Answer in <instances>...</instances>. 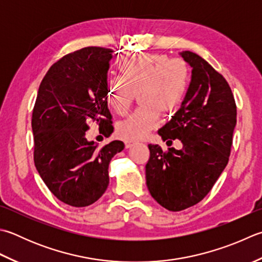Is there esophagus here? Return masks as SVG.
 Here are the masks:
<instances>
[{"label": "esophagus", "mask_w": 262, "mask_h": 262, "mask_svg": "<svg viewBox=\"0 0 262 262\" xmlns=\"http://www.w3.org/2000/svg\"><path fill=\"white\" fill-rule=\"evenodd\" d=\"M134 144H135V143L133 142V141H125V147H126V148H129V147H132Z\"/></svg>", "instance_id": "obj_1"}]
</instances>
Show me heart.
<instances>
[{
    "instance_id": "obj_1",
    "label": "heart",
    "mask_w": 262,
    "mask_h": 262,
    "mask_svg": "<svg viewBox=\"0 0 262 262\" xmlns=\"http://www.w3.org/2000/svg\"><path fill=\"white\" fill-rule=\"evenodd\" d=\"M120 77L106 84V103L117 114L129 109L135 93H140V109L116 127L118 137L126 141L143 140L161 121L160 109L171 112L181 105L189 84V69L182 59L146 53L132 56L119 64Z\"/></svg>"
}]
</instances>
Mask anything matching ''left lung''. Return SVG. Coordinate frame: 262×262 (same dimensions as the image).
<instances>
[{
	"label": "left lung",
	"mask_w": 262,
	"mask_h": 262,
	"mask_svg": "<svg viewBox=\"0 0 262 262\" xmlns=\"http://www.w3.org/2000/svg\"><path fill=\"white\" fill-rule=\"evenodd\" d=\"M192 68L186 95L170 121L158 130L163 141L179 140L183 147L148 145L146 185L156 201L169 211L199 203L227 166L236 104L226 79L191 51L179 52ZM167 142V144H168Z\"/></svg>",
	"instance_id": "left-lung-1"
}]
</instances>
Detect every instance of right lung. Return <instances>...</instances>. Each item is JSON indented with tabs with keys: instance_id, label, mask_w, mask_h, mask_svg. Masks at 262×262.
Returning a JSON list of instances; mask_svg holds the SVG:
<instances>
[{
	"instance_id": "right-lung-1",
	"label": "right lung",
	"mask_w": 262,
	"mask_h": 262,
	"mask_svg": "<svg viewBox=\"0 0 262 262\" xmlns=\"http://www.w3.org/2000/svg\"><path fill=\"white\" fill-rule=\"evenodd\" d=\"M114 51L89 46L64 55L44 76L33 110L34 161L45 185L60 201L81 208L97 201L109 185V163L121 141L103 147L86 138L93 120L114 132L105 100Z\"/></svg>"
}]
</instances>
